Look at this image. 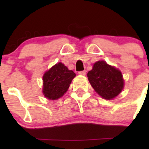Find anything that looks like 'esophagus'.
Wrapping results in <instances>:
<instances>
[{
	"mask_svg": "<svg viewBox=\"0 0 149 149\" xmlns=\"http://www.w3.org/2000/svg\"><path fill=\"white\" fill-rule=\"evenodd\" d=\"M86 73V70H83V71L79 72V74L81 75V76H85Z\"/></svg>",
	"mask_w": 149,
	"mask_h": 149,
	"instance_id": "esophagus-1",
	"label": "esophagus"
}]
</instances>
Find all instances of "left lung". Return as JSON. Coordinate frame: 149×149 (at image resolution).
I'll return each instance as SVG.
<instances>
[{
  "mask_svg": "<svg viewBox=\"0 0 149 149\" xmlns=\"http://www.w3.org/2000/svg\"><path fill=\"white\" fill-rule=\"evenodd\" d=\"M87 77L96 92L104 100H112L124 88V80L120 70L105 61H97Z\"/></svg>",
  "mask_w": 149,
  "mask_h": 149,
  "instance_id": "1",
  "label": "left lung"
}]
</instances>
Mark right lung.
<instances>
[{
    "label": "right lung",
    "mask_w": 149,
    "mask_h": 149,
    "mask_svg": "<svg viewBox=\"0 0 149 149\" xmlns=\"http://www.w3.org/2000/svg\"><path fill=\"white\" fill-rule=\"evenodd\" d=\"M75 76L76 73L62 63L55 64L43 76V94L48 100H58L68 91Z\"/></svg>",
    "instance_id": "add662e5"
}]
</instances>
